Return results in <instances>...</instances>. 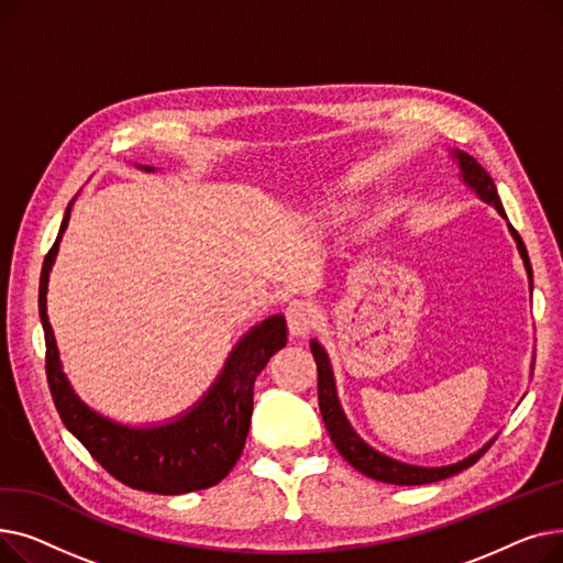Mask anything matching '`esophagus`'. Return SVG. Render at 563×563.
<instances>
[{"label": "esophagus", "mask_w": 563, "mask_h": 563, "mask_svg": "<svg viewBox=\"0 0 563 563\" xmlns=\"http://www.w3.org/2000/svg\"><path fill=\"white\" fill-rule=\"evenodd\" d=\"M285 317H287V329L291 338H303L310 333V329L314 327V308L312 303L303 301V299H294L287 303L285 308Z\"/></svg>", "instance_id": "1"}]
</instances>
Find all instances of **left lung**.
<instances>
[{"mask_svg": "<svg viewBox=\"0 0 563 563\" xmlns=\"http://www.w3.org/2000/svg\"><path fill=\"white\" fill-rule=\"evenodd\" d=\"M452 159L456 162L459 166V175H461V183L470 189L475 191V196L479 200H484L486 205L495 207L497 214L501 219H507L505 214V207H501V200H499V194H497V187L493 183V177L484 170V166L463 151H459V147H454V151H450ZM509 232L514 236V242L518 246V253L522 257V264H525V272H527V278H529V289H531V264H529V257H527V249L520 240V234L514 230V225L509 223ZM310 351L314 356V363H317V397H319V410H321V418H323V424H327L329 429V435L331 440L335 442L338 452L344 456V461L349 465L356 467L358 472H363L365 477H372L376 482H383V484H397V486H420V484H431V482H440V479H448L452 475H459L461 470L470 467L472 463H477L479 456L493 445L495 438L493 435L484 448H479L475 454H470L456 463H450V465H440V467H424V465H412V463H404V461H397L388 454H383L378 450H374L369 442H365L358 431L351 427L346 412L340 404V397H338V388H335V374H333V365H331V358L327 349L321 346V342L317 338L310 340Z\"/></svg>", "mask_w": 563, "mask_h": 563, "instance_id": "obj_1", "label": "left lung"}]
</instances>
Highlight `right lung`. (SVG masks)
Segmentation results:
<instances>
[{
	"mask_svg": "<svg viewBox=\"0 0 563 563\" xmlns=\"http://www.w3.org/2000/svg\"><path fill=\"white\" fill-rule=\"evenodd\" d=\"M139 168L145 173L155 170L153 166L141 164ZM73 202L66 207L56 242L45 255L38 287V312L47 346V383L58 416L109 475L130 488L157 495H183L210 488L228 475L244 450L255 378L287 342L285 317L272 314L249 329L228 353L217 380L180 416L139 427L102 416L70 386L47 317L49 272L68 228Z\"/></svg>",
	"mask_w": 563,
	"mask_h": 563,
	"instance_id": "add662e5",
	"label": "right lung"
}]
</instances>
